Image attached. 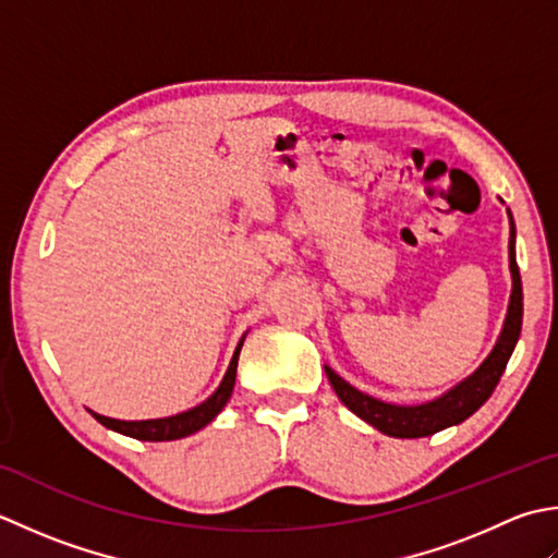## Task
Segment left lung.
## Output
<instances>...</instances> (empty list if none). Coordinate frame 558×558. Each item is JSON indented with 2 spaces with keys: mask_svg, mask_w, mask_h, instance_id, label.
<instances>
[{
  "mask_svg": "<svg viewBox=\"0 0 558 558\" xmlns=\"http://www.w3.org/2000/svg\"><path fill=\"white\" fill-rule=\"evenodd\" d=\"M510 216V211H508ZM510 275H513V293H510V305L506 315L504 332L498 337L492 354L476 368L468 380H462L458 388H452L434 402L416 404V407H400V404H388L375 400L371 395H363L356 388H351L347 380L339 378V375L325 366V373L329 378L339 400L347 409H351L363 422L375 426L385 436L392 438H424L434 436L438 430L454 426L464 422V418L472 416L476 409H480L492 392L496 390L498 380L508 366V359L513 354L518 344L520 327H522V281H520V269L515 263V223L513 216H510Z\"/></svg>",
  "mask_w": 558,
  "mask_h": 558,
  "instance_id": "1",
  "label": "left lung"
}]
</instances>
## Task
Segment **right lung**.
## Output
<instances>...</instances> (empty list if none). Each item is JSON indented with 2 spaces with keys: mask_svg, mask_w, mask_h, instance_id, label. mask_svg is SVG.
Listing matches in <instances>:
<instances>
[{
  "mask_svg": "<svg viewBox=\"0 0 558 558\" xmlns=\"http://www.w3.org/2000/svg\"><path fill=\"white\" fill-rule=\"evenodd\" d=\"M241 347H243V339L235 349L231 366H229V371H226L221 385L216 388V392L209 397V400L202 402L199 407L187 409V412L168 416V418H149V422H120V418H108V416L94 414L96 422H100L106 428L118 430V434H122V436L136 438V440H178V438L195 434V430L207 426L211 418L226 407V402H229L233 385H235V368H238V354H241Z\"/></svg>",
  "mask_w": 558,
  "mask_h": 558,
  "instance_id": "add662e5",
  "label": "right lung"
}]
</instances>
